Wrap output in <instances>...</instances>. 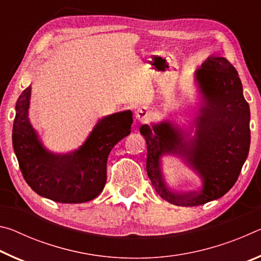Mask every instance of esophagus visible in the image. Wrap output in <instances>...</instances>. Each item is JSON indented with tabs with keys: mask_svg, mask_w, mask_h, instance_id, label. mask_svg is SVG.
<instances>
[{
	"mask_svg": "<svg viewBox=\"0 0 261 261\" xmlns=\"http://www.w3.org/2000/svg\"><path fill=\"white\" fill-rule=\"evenodd\" d=\"M151 109L148 107H139L137 109L136 112V117L137 120L143 122V123H146L149 121V118H151Z\"/></svg>",
	"mask_w": 261,
	"mask_h": 261,
	"instance_id": "obj_1",
	"label": "esophagus"
}]
</instances>
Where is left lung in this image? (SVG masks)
<instances>
[{
    "label": "left lung",
    "instance_id": "obj_1",
    "mask_svg": "<svg viewBox=\"0 0 261 261\" xmlns=\"http://www.w3.org/2000/svg\"><path fill=\"white\" fill-rule=\"evenodd\" d=\"M205 106L196 118V137L185 140L169 123L141 125L147 144L146 170L163 199L176 206H199L226 194L240 176L250 148V107L237 70L224 57L207 59L196 73ZM163 152L182 155L203 178V187L177 195L166 189L160 170Z\"/></svg>",
    "mask_w": 261,
    "mask_h": 261
}]
</instances>
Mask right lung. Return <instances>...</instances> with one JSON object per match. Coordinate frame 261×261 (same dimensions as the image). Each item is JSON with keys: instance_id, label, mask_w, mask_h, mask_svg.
Instances as JSON below:
<instances>
[{"instance_id": "1", "label": "right lung", "mask_w": 261, "mask_h": 261, "mask_svg": "<svg viewBox=\"0 0 261 261\" xmlns=\"http://www.w3.org/2000/svg\"><path fill=\"white\" fill-rule=\"evenodd\" d=\"M31 87L16 103L12 145L19 168L31 189L39 196L63 204L94 199L107 180V159L118 141L131 132L132 113L113 114L98 122L83 146L67 155L46 151L28 117Z\"/></svg>"}]
</instances>
